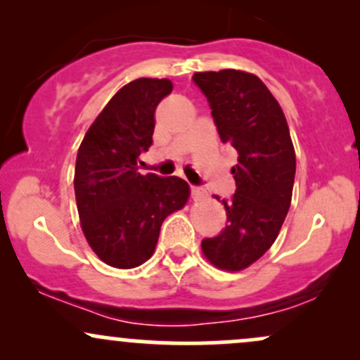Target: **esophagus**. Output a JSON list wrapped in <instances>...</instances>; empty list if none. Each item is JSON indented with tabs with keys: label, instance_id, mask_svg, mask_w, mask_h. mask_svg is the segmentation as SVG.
<instances>
[{
	"label": "esophagus",
	"instance_id": "34e87169",
	"mask_svg": "<svg viewBox=\"0 0 360 360\" xmlns=\"http://www.w3.org/2000/svg\"><path fill=\"white\" fill-rule=\"evenodd\" d=\"M191 194L194 199H202L204 195H206V191H204L202 187H197V185H191Z\"/></svg>",
	"mask_w": 360,
	"mask_h": 360
}]
</instances>
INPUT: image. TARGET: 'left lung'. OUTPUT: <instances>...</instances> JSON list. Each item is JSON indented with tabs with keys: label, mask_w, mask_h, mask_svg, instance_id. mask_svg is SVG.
I'll return each mask as SVG.
<instances>
[{
	"label": "left lung",
	"mask_w": 360,
	"mask_h": 360,
	"mask_svg": "<svg viewBox=\"0 0 360 360\" xmlns=\"http://www.w3.org/2000/svg\"><path fill=\"white\" fill-rule=\"evenodd\" d=\"M210 103L223 144L237 150L235 194L223 199L226 226L200 242L216 268L240 271L257 261L287 216L295 180V150L280 104L259 77L240 70L192 77Z\"/></svg>",
	"instance_id": "8db88e82"
}]
</instances>
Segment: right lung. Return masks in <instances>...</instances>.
I'll return each instance as SVG.
<instances>
[{"instance_id": "obj_1", "label": "right lung", "mask_w": 360, "mask_h": 360, "mask_svg": "<svg viewBox=\"0 0 360 360\" xmlns=\"http://www.w3.org/2000/svg\"><path fill=\"white\" fill-rule=\"evenodd\" d=\"M172 91L168 79H137L123 86L77 153L73 185L84 235L113 268L130 269L148 261L165 218L188 199L185 180L141 175L137 166L153 144L154 111Z\"/></svg>"}]
</instances>
